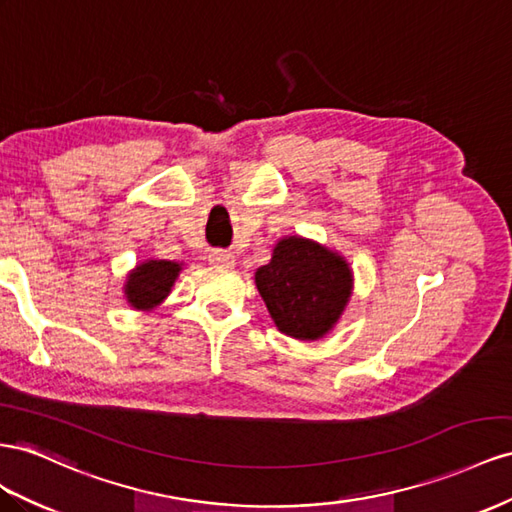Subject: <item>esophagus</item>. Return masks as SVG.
I'll use <instances>...</instances> for the list:
<instances>
[{
    "label": "esophagus",
    "instance_id": "34e87169",
    "mask_svg": "<svg viewBox=\"0 0 512 512\" xmlns=\"http://www.w3.org/2000/svg\"><path fill=\"white\" fill-rule=\"evenodd\" d=\"M209 262L215 267H232L234 265V256L226 250H213L209 254Z\"/></svg>",
    "mask_w": 512,
    "mask_h": 512
}]
</instances>
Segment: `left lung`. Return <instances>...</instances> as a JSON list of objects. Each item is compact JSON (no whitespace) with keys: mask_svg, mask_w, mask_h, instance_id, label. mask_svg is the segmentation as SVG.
I'll return each mask as SVG.
<instances>
[{"mask_svg":"<svg viewBox=\"0 0 512 512\" xmlns=\"http://www.w3.org/2000/svg\"><path fill=\"white\" fill-rule=\"evenodd\" d=\"M256 288L273 323L297 340H319L347 308L353 290L349 262L301 237L280 239L269 265L256 271Z\"/></svg>","mask_w":512,"mask_h":512,"instance_id":"obj_1","label":"left lung"}]
</instances>
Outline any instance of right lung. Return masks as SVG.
<instances>
[{
	"instance_id": "right-lung-1",
	"label": "right lung",
	"mask_w": 512,
	"mask_h": 512,
	"mask_svg": "<svg viewBox=\"0 0 512 512\" xmlns=\"http://www.w3.org/2000/svg\"><path fill=\"white\" fill-rule=\"evenodd\" d=\"M181 265L172 260H146L137 265L124 284V295L135 310H153L170 295L181 273Z\"/></svg>"
}]
</instances>
